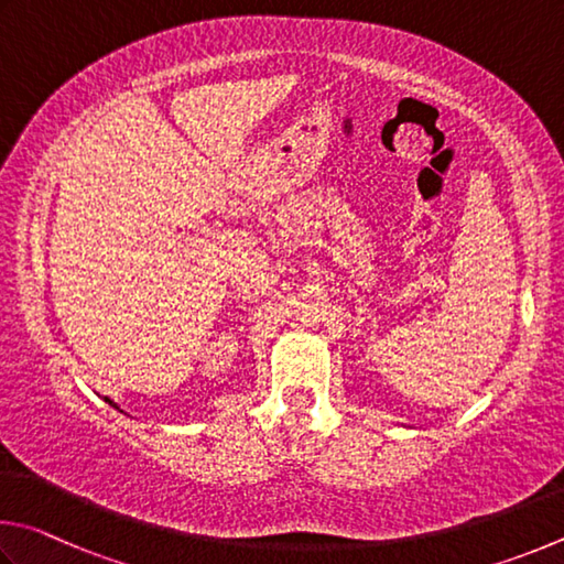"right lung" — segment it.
Masks as SVG:
<instances>
[{
    "instance_id": "right-lung-1",
    "label": "right lung",
    "mask_w": 564,
    "mask_h": 564,
    "mask_svg": "<svg viewBox=\"0 0 564 564\" xmlns=\"http://www.w3.org/2000/svg\"><path fill=\"white\" fill-rule=\"evenodd\" d=\"M104 401H106V403H108V406H113V409H118V406H116V403H113V401H111V399H104ZM118 411H121V409H118Z\"/></svg>"
}]
</instances>
